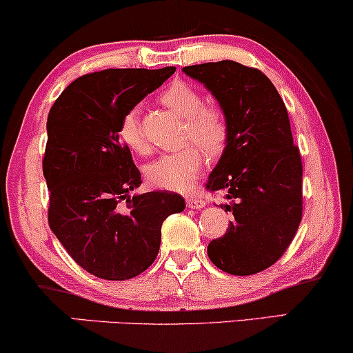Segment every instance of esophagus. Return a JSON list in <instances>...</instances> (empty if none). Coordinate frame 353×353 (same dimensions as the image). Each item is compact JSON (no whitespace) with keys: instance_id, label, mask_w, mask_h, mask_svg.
Listing matches in <instances>:
<instances>
[{"instance_id":"esophagus-1","label":"esophagus","mask_w":353,"mask_h":353,"mask_svg":"<svg viewBox=\"0 0 353 353\" xmlns=\"http://www.w3.org/2000/svg\"><path fill=\"white\" fill-rule=\"evenodd\" d=\"M204 204H206V201H204L203 198H196V196L186 198V206L191 208V210H201V208H204Z\"/></svg>"}]
</instances>
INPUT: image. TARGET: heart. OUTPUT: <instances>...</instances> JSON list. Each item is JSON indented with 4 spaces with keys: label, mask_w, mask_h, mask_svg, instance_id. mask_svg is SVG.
Returning <instances> with one entry per match:
<instances>
[{
    "label": "heart",
    "mask_w": 353,
    "mask_h": 353,
    "mask_svg": "<svg viewBox=\"0 0 353 353\" xmlns=\"http://www.w3.org/2000/svg\"><path fill=\"white\" fill-rule=\"evenodd\" d=\"M165 106L185 117L183 137L194 141L210 155L219 154L229 137V124L224 112L216 106H203V98L188 83H173L163 91ZM119 137L136 154H149L141 121L136 111H129L119 124ZM198 145H188L178 152L160 155L143 168L147 180L157 188L186 191L194 183L204 167V152Z\"/></svg>",
    "instance_id": "heart-1"
}]
</instances>
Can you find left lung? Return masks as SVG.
Returning <instances> with one entry per match:
<instances>
[{
	"label": "left lung",
	"mask_w": 353,
	"mask_h": 353,
	"mask_svg": "<svg viewBox=\"0 0 353 353\" xmlns=\"http://www.w3.org/2000/svg\"><path fill=\"white\" fill-rule=\"evenodd\" d=\"M219 101L229 137L206 188L224 193L234 214L228 232L208 245L211 262L230 275L272 267L303 217V163L285 103L256 68L221 60L185 67ZM223 208V206H221Z\"/></svg>",
	"instance_id": "obj_1"
}]
</instances>
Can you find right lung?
Listing matches in <instances>:
<instances>
[{"label":"right lung","instance_id":"1","mask_svg":"<svg viewBox=\"0 0 353 353\" xmlns=\"http://www.w3.org/2000/svg\"><path fill=\"white\" fill-rule=\"evenodd\" d=\"M175 67L108 68L77 78L47 117L42 160L49 225L81 268L103 280L141 275L160 249L162 224L185 210L173 191L134 194L142 183L119 124Z\"/></svg>","mask_w":353,"mask_h":353}]
</instances>
